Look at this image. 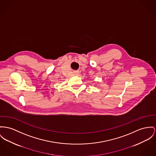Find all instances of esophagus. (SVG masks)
<instances>
[{
  "label": "esophagus",
  "mask_w": 156,
  "mask_h": 156,
  "mask_svg": "<svg viewBox=\"0 0 156 156\" xmlns=\"http://www.w3.org/2000/svg\"><path fill=\"white\" fill-rule=\"evenodd\" d=\"M74 73H75V74H78V73H79V72H74Z\"/></svg>",
  "instance_id": "esophagus-1"
}]
</instances>
